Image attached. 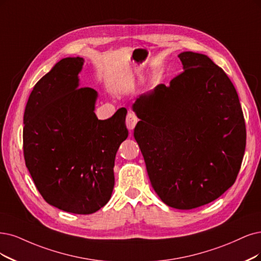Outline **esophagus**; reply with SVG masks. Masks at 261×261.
<instances>
[{
    "mask_svg": "<svg viewBox=\"0 0 261 261\" xmlns=\"http://www.w3.org/2000/svg\"><path fill=\"white\" fill-rule=\"evenodd\" d=\"M138 121H139V119H138L136 114L128 113L127 118H125V123H127V128L129 130H133L134 127H136V124L138 123Z\"/></svg>",
    "mask_w": 261,
    "mask_h": 261,
    "instance_id": "esophagus-1",
    "label": "esophagus"
}]
</instances>
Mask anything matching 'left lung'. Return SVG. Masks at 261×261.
Here are the masks:
<instances>
[{"label":"left lung","instance_id":"left-lung-1","mask_svg":"<svg viewBox=\"0 0 261 261\" xmlns=\"http://www.w3.org/2000/svg\"><path fill=\"white\" fill-rule=\"evenodd\" d=\"M184 72L170 86L141 94L133 111L136 138L152 188L165 203L191 210L234 184L246 145L233 84L205 55H178Z\"/></svg>","mask_w":261,"mask_h":261}]
</instances>
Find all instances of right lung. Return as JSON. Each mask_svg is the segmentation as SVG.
I'll use <instances>...</instances> for the list:
<instances>
[{
    "instance_id": "add662e5",
    "label": "right lung",
    "mask_w": 261,
    "mask_h": 261,
    "mask_svg": "<svg viewBox=\"0 0 261 261\" xmlns=\"http://www.w3.org/2000/svg\"><path fill=\"white\" fill-rule=\"evenodd\" d=\"M83 64V58H65L35 84L23 115V156L47 203L86 215L111 199L116 152L128 129L124 108L96 118L98 93L79 88Z\"/></svg>"
}]
</instances>
